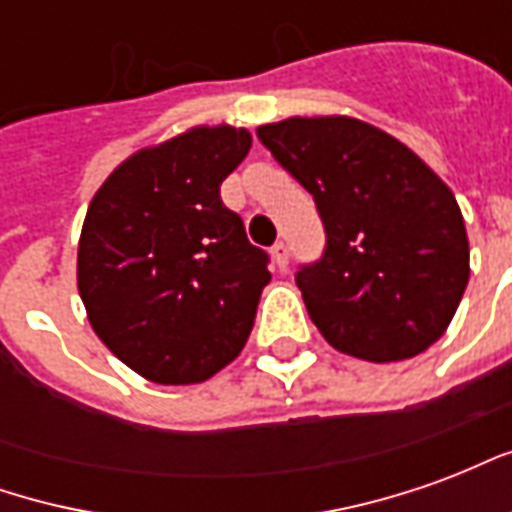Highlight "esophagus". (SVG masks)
Returning a JSON list of instances; mask_svg holds the SVG:
<instances>
[{
    "label": "esophagus",
    "mask_w": 512,
    "mask_h": 512,
    "mask_svg": "<svg viewBox=\"0 0 512 512\" xmlns=\"http://www.w3.org/2000/svg\"><path fill=\"white\" fill-rule=\"evenodd\" d=\"M271 257H274L277 268H282V271H285V266H288V244L277 241V244L271 246Z\"/></svg>",
    "instance_id": "esophagus-1"
}]
</instances>
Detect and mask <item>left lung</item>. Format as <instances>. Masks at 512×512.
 <instances>
[{
    "mask_svg": "<svg viewBox=\"0 0 512 512\" xmlns=\"http://www.w3.org/2000/svg\"><path fill=\"white\" fill-rule=\"evenodd\" d=\"M257 136L310 191L326 227L323 257L296 274L326 343L376 365L436 343L469 282V238L450 186L356 117H288Z\"/></svg>",
    "mask_w": 512,
    "mask_h": 512,
    "instance_id": "left-lung-1",
    "label": "left lung"
}]
</instances>
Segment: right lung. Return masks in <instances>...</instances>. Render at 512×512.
Here are the masks:
<instances>
[{
	"mask_svg": "<svg viewBox=\"0 0 512 512\" xmlns=\"http://www.w3.org/2000/svg\"><path fill=\"white\" fill-rule=\"evenodd\" d=\"M246 128L194 126L117 164L87 208L76 285L93 332L153 384H202L233 362L268 285V257L224 208Z\"/></svg>",
	"mask_w": 512,
	"mask_h": 512,
	"instance_id": "obj_1",
	"label": "right lung"
}]
</instances>
